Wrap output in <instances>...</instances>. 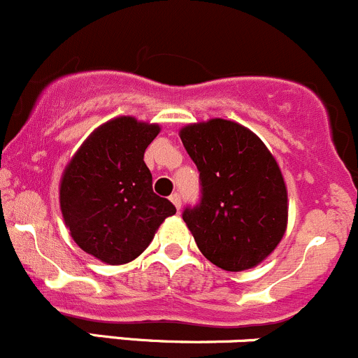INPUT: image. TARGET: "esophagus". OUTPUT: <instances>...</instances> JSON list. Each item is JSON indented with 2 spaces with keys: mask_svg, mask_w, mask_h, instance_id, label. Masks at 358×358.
I'll use <instances>...</instances> for the list:
<instances>
[{
  "mask_svg": "<svg viewBox=\"0 0 358 358\" xmlns=\"http://www.w3.org/2000/svg\"><path fill=\"white\" fill-rule=\"evenodd\" d=\"M171 201L176 205V208L179 210V208H180V194L179 193H172L171 194Z\"/></svg>",
  "mask_w": 358,
  "mask_h": 358,
  "instance_id": "1",
  "label": "esophagus"
}]
</instances>
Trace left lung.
Instances as JSON below:
<instances>
[{
    "label": "left lung",
    "instance_id": "obj_1",
    "mask_svg": "<svg viewBox=\"0 0 358 358\" xmlns=\"http://www.w3.org/2000/svg\"><path fill=\"white\" fill-rule=\"evenodd\" d=\"M200 172V201L182 219L200 252L226 271L259 264L287 226V189L263 141L245 127L215 118L180 130Z\"/></svg>",
    "mask_w": 358,
    "mask_h": 358
}]
</instances>
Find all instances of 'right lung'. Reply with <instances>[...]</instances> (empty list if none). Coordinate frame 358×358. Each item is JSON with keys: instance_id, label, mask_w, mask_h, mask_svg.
Wrapping results in <instances>:
<instances>
[{"instance_id": "obj_1", "label": "right lung", "mask_w": 358, "mask_h": 358, "mask_svg": "<svg viewBox=\"0 0 358 358\" xmlns=\"http://www.w3.org/2000/svg\"><path fill=\"white\" fill-rule=\"evenodd\" d=\"M160 127L122 116L99 127L60 180V208L71 236L87 254L125 264L144 252L158 226L176 214L153 191L144 151Z\"/></svg>"}]
</instances>
